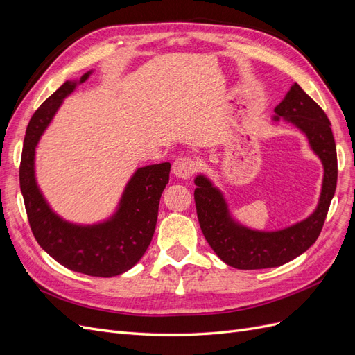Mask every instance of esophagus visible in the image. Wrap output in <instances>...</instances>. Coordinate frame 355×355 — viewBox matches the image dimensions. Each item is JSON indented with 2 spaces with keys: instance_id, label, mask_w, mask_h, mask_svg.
Masks as SVG:
<instances>
[{
  "instance_id": "esophagus-1",
  "label": "esophagus",
  "mask_w": 355,
  "mask_h": 355,
  "mask_svg": "<svg viewBox=\"0 0 355 355\" xmlns=\"http://www.w3.org/2000/svg\"><path fill=\"white\" fill-rule=\"evenodd\" d=\"M196 168H197L196 161L189 157L176 158L173 163V167H171V170H173V175L180 179H189L192 175H194Z\"/></svg>"
}]
</instances>
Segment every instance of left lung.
Listing matches in <instances>:
<instances>
[{
	"label": "left lung",
	"instance_id": "obj_1",
	"mask_svg": "<svg viewBox=\"0 0 355 355\" xmlns=\"http://www.w3.org/2000/svg\"><path fill=\"white\" fill-rule=\"evenodd\" d=\"M272 121L296 127L323 164V184L315 210L308 218L277 231H261L232 216L223 192L206 175H197L196 206L201 231L220 259L237 270H263L290 262L315 243L335 196L338 180L336 145L324 111L293 84L274 108Z\"/></svg>",
	"mask_w": 355,
	"mask_h": 355
}]
</instances>
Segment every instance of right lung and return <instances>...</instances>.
<instances>
[{
    "mask_svg": "<svg viewBox=\"0 0 355 355\" xmlns=\"http://www.w3.org/2000/svg\"><path fill=\"white\" fill-rule=\"evenodd\" d=\"M93 69L80 80H68L32 115L26 128L19 179L28 219L41 249L75 272L92 277H115L133 268L153 240L158 204L168 184L170 163L137 167L108 218L94 223L63 219L51 209L37 182L35 151L63 101Z\"/></svg>",
    "mask_w": 355,
    "mask_h": 355,
    "instance_id": "add662e5",
    "label": "right lung"
}]
</instances>
